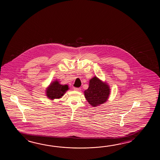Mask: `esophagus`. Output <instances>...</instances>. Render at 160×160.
<instances>
[{
  "mask_svg": "<svg viewBox=\"0 0 160 160\" xmlns=\"http://www.w3.org/2000/svg\"><path fill=\"white\" fill-rule=\"evenodd\" d=\"M74 90L75 91H80L81 90V88H74Z\"/></svg>",
  "mask_w": 160,
  "mask_h": 160,
  "instance_id": "esophagus-1",
  "label": "esophagus"
}]
</instances>
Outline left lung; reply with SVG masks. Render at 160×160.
Instances as JSON below:
<instances>
[{"instance_id":"left-lung-1","label":"left lung","mask_w":160,"mask_h":160,"mask_svg":"<svg viewBox=\"0 0 160 160\" xmlns=\"http://www.w3.org/2000/svg\"><path fill=\"white\" fill-rule=\"evenodd\" d=\"M84 93L89 104L95 107L107 101L110 94V88L106 83L94 77L90 80L88 88Z\"/></svg>"}]
</instances>
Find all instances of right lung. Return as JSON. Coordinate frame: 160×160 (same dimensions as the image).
I'll use <instances>...</instances> for the list:
<instances>
[{
	"mask_svg": "<svg viewBox=\"0 0 160 160\" xmlns=\"http://www.w3.org/2000/svg\"><path fill=\"white\" fill-rule=\"evenodd\" d=\"M68 89V85H61L58 81L52 82L46 89V95L51 99L60 98Z\"/></svg>",
	"mask_w": 160,
	"mask_h": 160,
	"instance_id": "add662e5",
	"label": "right lung"
}]
</instances>
